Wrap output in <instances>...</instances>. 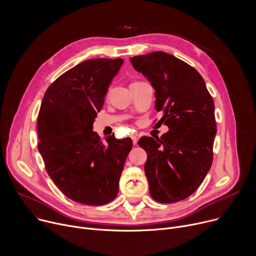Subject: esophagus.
<instances>
[{"instance_id":"34e87169","label":"esophagus","mask_w":256,"mask_h":256,"mask_svg":"<svg viewBox=\"0 0 256 256\" xmlns=\"http://www.w3.org/2000/svg\"><path fill=\"white\" fill-rule=\"evenodd\" d=\"M132 144L136 146L138 144V136L136 134L132 136Z\"/></svg>"}]
</instances>
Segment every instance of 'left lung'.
Wrapping results in <instances>:
<instances>
[{"mask_svg":"<svg viewBox=\"0 0 256 256\" xmlns=\"http://www.w3.org/2000/svg\"><path fill=\"white\" fill-rule=\"evenodd\" d=\"M132 66L155 89L158 122L169 128L161 138L142 136L148 154L144 174L153 200L171 204L186 200L202 184L214 158L216 134L214 104L200 72L164 52L130 58Z\"/></svg>","mask_w":256,"mask_h":256,"instance_id":"obj_1","label":"left lung"}]
</instances>
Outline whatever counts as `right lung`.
<instances>
[{
    "mask_svg": "<svg viewBox=\"0 0 256 256\" xmlns=\"http://www.w3.org/2000/svg\"><path fill=\"white\" fill-rule=\"evenodd\" d=\"M124 60H84L48 88L38 112V134L48 174L72 200L102 206L116 198L130 138L106 142L92 130L104 96Z\"/></svg>",
    "mask_w": 256,
    "mask_h": 256,
    "instance_id": "right-lung-1",
    "label": "right lung"
}]
</instances>
